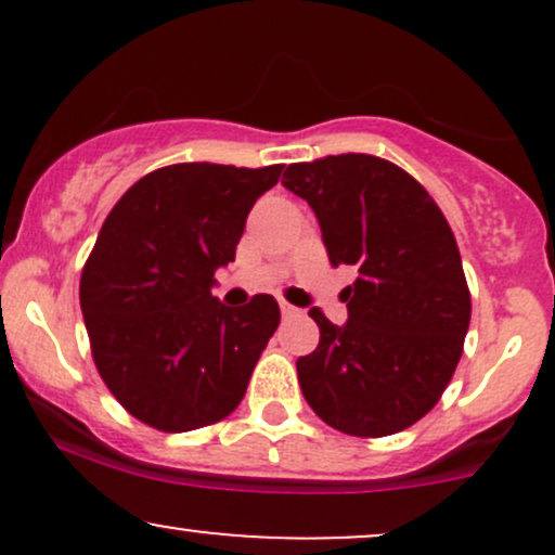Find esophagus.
Segmentation results:
<instances>
[{
	"label": "esophagus",
	"instance_id": "34e87169",
	"mask_svg": "<svg viewBox=\"0 0 555 555\" xmlns=\"http://www.w3.org/2000/svg\"><path fill=\"white\" fill-rule=\"evenodd\" d=\"M279 308H282V315L284 318H292V315H299V308H295V305H289V302H279Z\"/></svg>",
	"mask_w": 555,
	"mask_h": 555
}]
</instances>
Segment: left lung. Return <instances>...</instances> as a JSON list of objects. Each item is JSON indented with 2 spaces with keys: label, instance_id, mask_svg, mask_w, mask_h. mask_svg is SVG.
Here are the masks:
<instances>
[{
  "label": "left lung",
  "instance_id": "1",
  "mask_svg": "<svg viewBox=\"0 0 555 555\" xmlns=\"http://www.w3.org/2000/svg\"><path fill=\"white\" fill-rule=\"evenodd\" d=\"M282 184L315 211L331 266L358 271L344 326L310 310L321 341L297 360L305 399L347 436L410 428L449 386L473 313L449 221L415 177L378 156L289 164Z\"/></svg>",
  "mask_w": 555,
  "mask_h": 555
}]
</instances>
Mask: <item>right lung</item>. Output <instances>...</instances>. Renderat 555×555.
<instances>
[{
    "label": "right lung",
    "mask_w": 555,
    "mask_h": 555,
    "mask_svg": "<svg viewBox=\"0 0 555 555\" xmlns=\"http://www.w3.org/2000/svg\"><path fill=\"white\" fill-rule=\"evenodd\" d=\"M282 169L171 164L106 216L82 269L80 308L99 375L140 423L206 428L245 397L282 313L271 295L227 308L211 286Z\"/></svg>",
    "instance_id": "1"
}]
</instances>
